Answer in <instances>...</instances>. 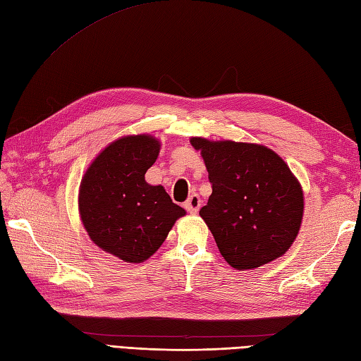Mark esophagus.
<instances>
[{
	"instance_id": "obj_1",
	"label": "esophagus",
	"mask_w": 361,
	"mask_h": 361,
	"mask_svg": "<svg viewBox=\"0 0 361 361\" xmlns=\"http://www.w3.org/2000/svg\"><path fill=\"white\" fill-rule=\"evenodd\" d=\"M184 207H186L189 214H197L201 207V198L197 195V193H192V195L188 198V201L184 202Z\"/></svg>"
}]
</instances>
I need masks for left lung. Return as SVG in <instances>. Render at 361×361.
I'll return each mask as SVG.
<instances>
[{
	"label": "left lung",
	"mask_w": 361,
	"mask_h": 361,
	"mask_svg": "<svg viewBox=\"0 0 361 361\" xmlns=\"http://www.w3.org/2000/svg\"><path fill=\"white\" fill-rule=\"evenodd\" d=\"M212 183L201 218L224 259L253 270L286 253L303 216L300 183L274 151L262 145L192 137Z\"/></svg>",
	"instance_id": "left-lung-1"
}]
</instances>
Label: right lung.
<instances>
[{
	"mask_svg": "<svg viewBox=\"0 0 361 361\" xmlns=\"http://www.w3.org/2000/svg\"><path fill=\"white\" fill-rule=\"evenodd\" d=\"M159 152L152 135L122 137L96 157L80 183L79 212L91 241L125 262H145L186 215L163 186L145 181Z\"/></svg>",
	"mask_w": 361,
	"mask_h": 361,
	"instance_id": "1",
	"label": "right lung"
}]
</instances>
